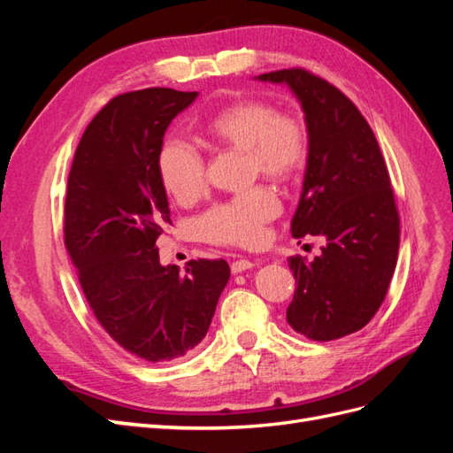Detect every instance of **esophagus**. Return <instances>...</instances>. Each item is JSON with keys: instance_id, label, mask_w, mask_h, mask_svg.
<instances>
[{"instance_id": "obj_1", "label": "esophagus", "mask_w": 453, "mask_h": 453, "mask_svg": "<svg viewBox=\"0 0 453 453\" xmlns=\"http://www.w3.org/2000/svg\"><path fill=\"white\" fill-rule=\"evenodd\" d=\"M255 265H257V263H251V260H248V258H240V260H236V263H232L230 270H232V273H242V272H245V270L253 268Z\"/></svg>"}]
</instances>
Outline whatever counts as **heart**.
I'll return each mask as SVG.
<instances>
[{"instance_id":"b5f03b06","label":"heart","mask_w":453,"mask_h":453,"mask_svg":"<svg viewBox=\"0 0 453 453\" xmlns=\"http://www.w3.org/2000/svg\"><path fill=\"white\" fill-rule=\"evenodd\" d=\"M208 140L245 150L251 175L272 181H289L303 170L308 157V132L303 120L273 107L245 100L219 111L203 128ZM158 172L164 188L180 203L198 200L205 190V164L198 150L180 140L162 147ZM280 213L276 195L255 187L225 203L215 205L200 219L205 240L228 245H257L265 226Z\"/></svg>"}]
</instances>
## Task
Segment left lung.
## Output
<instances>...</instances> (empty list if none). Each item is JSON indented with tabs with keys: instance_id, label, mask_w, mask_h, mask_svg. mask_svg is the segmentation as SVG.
<instances>
[{
	"instance_id": "8db88e82",
	"label": "left lung",
	"mask_w": 453,
	"mask_h": 453,
	"mask_svg": "<svg viewBox=\"0 0 453 453\" xmlns=\"http://www.w3.org/2000/svg\"><path fill=\"white\" fill-rule=\"evenodd\" d=\"M287 85L304 111L306 173L293 238L323 236L321 255L291 257L296 280L287 323L328 342L363 328L381 306L399 257V213L376 135L355 104L306 70L255 77Z\"/></svg>"
}]
</instances>
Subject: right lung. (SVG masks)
Here are the masks:
<instances>
[{
  "label": "right lung",
  "instance_id": "add662e5",
  "mask_svg": "<svg viewBox=\"0 0 453 453\" xmlns=\"http://www.w3.org/2000/svg\"><path fill=\"white\" fill-rule=\"evenodd\" d=\"M198 92L120 94L92 119L67 177L64 240L83 293L120 348L150 363L180 359L205 336L230 278L228 263L162 266L157 240L170 225L158 172L164 134Z\"/></svg>",
  "mask_w": 453,
  "mask_h": 453
}]
</instances>
